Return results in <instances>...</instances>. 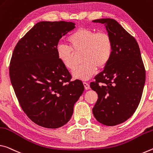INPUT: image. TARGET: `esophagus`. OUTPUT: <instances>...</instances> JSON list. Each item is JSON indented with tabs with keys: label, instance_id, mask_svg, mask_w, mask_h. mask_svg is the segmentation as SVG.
Instances as JSON below:
<instances>
[{
	"label": "esophagus",
	"instance_id": "esophagus-1",
	"mask_svg": "<svg viewBox=\"0 0 153 153\" xmlns=\"http://www.w3.org/2000/svg\"><path fill=\"white\" fill-rule=\"evenodd\" d=\"M83 85H84V87L85 89H89V85L88 82H83Z\"/></svg>",
	"mask_w": 153,
	"mask_h": 153
}]
</instances>
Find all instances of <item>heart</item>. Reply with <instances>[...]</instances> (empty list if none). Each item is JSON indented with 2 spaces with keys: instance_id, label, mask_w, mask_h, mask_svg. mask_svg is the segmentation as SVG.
Here are the masks:
<instances>
[{
  "instance_id": "1",
  "label": "heart",
  "mask_w": 153,
  "mask_h": 153,
  "mask_svg": "<svg viewBox=\"0 0 153 153\" xmlns=\"http://www.w3.org/2000/svg\"><path fill=\"white\" fill-rule=\"evenodd\" d=\"M68 45L59 43L56 47L58 59L64 66L72 71L75 66L74 53L83 51L82 62L72 72L75 79L87 81L96 73L97 68L107 66L113 53V41L108 32L79 28L67 39Z\"/></svg>"
}]
</instances>
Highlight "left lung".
<instances>
[{
    "instance_id": "8db88e82",
    "label": "left lung",
    "mask_w": 153,
    "mask_h": 153,
    "mask_svg": "<svg viewBox=\"0 0 153 153\" xmlns=\"http://www.w3.org/2000/svg\"><path fill=\"white\" fill-rule=\"evenodd\" d=\"M105 24L113 41V53L104 70L90 83L98 98L93 108L100 123L114 126L122 123L136 111L146 80V71L139 45L116 20H93Z\"/></svg>"
}]
</instances>
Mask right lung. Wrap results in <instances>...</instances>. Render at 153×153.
<instances>
[{
	"mask_svg": "<svg viewBox=\"0 0 153 153\" xmlns=\"http://www.w3.org/2000/svg\"><path fill=\"white\" fill-rule=\"evenodd\" d=\"M73 22H40L15 47L9 76L22 110L34 123L56 129L66 124L84 91L58 59L59 39L75 27Z\"/></svg>",
	"mask_w": 153,
	"mask_h": 153,
	"instance_id": "right-lung-1",
	"label": "right lung"
}]
</instances>
